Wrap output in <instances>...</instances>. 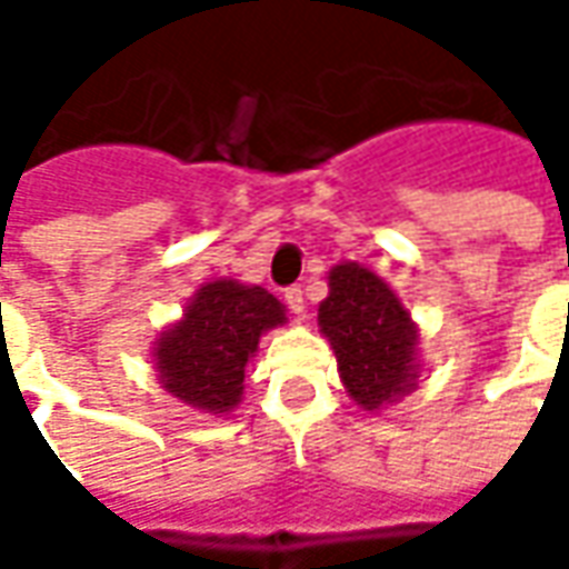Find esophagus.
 Listing matches in <instances>:
<instances>
[{
  "label": "esophagus",
  "instance_id": "1",
  "mask_svg": "<svg viewBox=\"0 0 569 569\" xmlns=\"http://www.w3.org/2000/svg\"><path fill=\"white\" fill-rule=\"evenodd\" d=\"M284 303L291 307L295 317H303V291H300V288H288V291H284Z\"/></svg>",
  "mask_w": 569,
  "mask_h": 569
}]
</instances>
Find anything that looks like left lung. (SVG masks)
<instances>
[{"label":"left lung","mask_w":569,"mask_h":569,"mask_svg":"<svg viewBox=\"0 0 569 569\" xmlns=\"http://www.w3.org/2000/svg\"><path fill=\"white\" fill-rule=\"evenodd\" d=\"M319 332L332 345L345 392L363 411H382L418 389L421 329L389 281L361 262L329 269V297L319 303Z\"/></svg>","instance_id":"left-lung-1"}]
</instances>
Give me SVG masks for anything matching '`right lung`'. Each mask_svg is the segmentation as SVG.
<instances>
[{
    "label": "right lung",
    "instance_id": "obj_1",
    "mask_svg": "<svg viewBox=\"0 0 569 569\" xmlns=\"http://www.w3.org/2000/svg\"><path fill=\"white\" fill-rule=\"evenodd\" d=\"M288 322L284 303L259 284L211 278L189 297L151 348L161 389L202 415H230L243 402L247 367L259 339Z\"/></svg>",
    "mask_w": 569,
    "mask_h": 569
}]
</instances>
